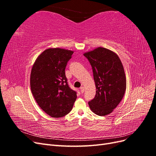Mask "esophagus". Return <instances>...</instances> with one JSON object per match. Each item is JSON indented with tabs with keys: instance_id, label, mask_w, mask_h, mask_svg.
I'll list each match as a JSON object with an SVG mask.
<instances>
[{
	"instance_id": "34e87169",
	"label": "esophagus",
	"mask_w": 156,
	"mask_h": 156,
	"mask_svg": "<svg viewBox=\"0 0 156 156\" xmlns=\"http://www.w3.org/2000/svg\"><path fill=\"white\" fill-rule=\"evenodd\" d=\"M80 91H81V93H83L84 92V88L83 87H81L80 88Z\"/></svg>"
}]
</instances>
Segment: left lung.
<instances>
[{"mask_svg": "<svg viewBox=\"0 0 156 156\" xmlns=\"http://www.w3.org/2000/svg\"><path fill=\"white\" fill-rule=\"evenodd\" d=\"M92 66L96 94L88 102L91 111L99 116L109 115L123 98L126 77L123 65L116 53L99 47L84 53Z\"/></svg>", "mask_w": 156, "mask_h": 156, "instance_id": "obj_1", "label": "left lung"}]
</instances>
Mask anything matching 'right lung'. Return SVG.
Instances as JSON below:
<instances>
[{
  "mask_svg": "<svg viewBox=\"0 0 156 156\" xmlns=\"http://www.w3.org/2000/svg\"><path fill=\"white\" fill-rule=\"evenodd\" d=\"M73 51L49 48L37 56L32 66L30 84L37 105L47 114L60 118L72 111L77 99L65 75V68Z\"/></svg>",
  "mask_w": 156,
  "mask_h": 156,
  "instance_id": "1",
  "label": "right lung"
}]
</instances>
